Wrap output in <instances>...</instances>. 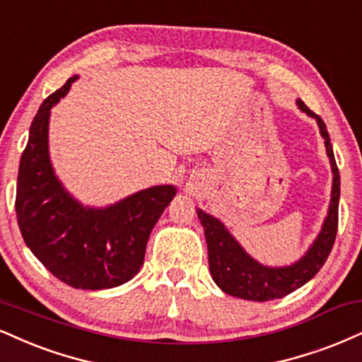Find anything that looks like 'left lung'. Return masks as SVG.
I'll list each match as a JSON object with an SVG mask.
<instances>
[{"label":"left lung","instance_id":"left-lung-1","mask_svg":"<svg viewBox=\"0 0 362 362\" xmlns=\"http://www.w3.org/2000/svg\"><path fill=\"white\" fill-rule=\"evenodd\" d=\"M298 107L305 111L308 116L317 119L322 136L325 139V148H327V153L330 156V163H332L334 185L329 216L325 219L324 228H322V233L317 238V241L313 243V246L298 263L286 268H267L250 258L219 221L206 214V212L197 211L200 224L204 226V233H206L211 275L217 283V286L228 295H233V297L252 300V302H267V300L286 297L291 291H295L302 285H305L308 280H312L319 273V269L324 267L325 259L329 258L330 251H332L339 226L341 177H339V168L334 158L327 126H325L319 115L308 110L303 101H298Z\"/></svg>","mask_w":362,"mask_h":362}]
</instances>
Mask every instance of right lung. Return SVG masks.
<instances>
[{
    "mask_svg": "<svg viewBox=\"0 0 362 362\" xmlns=\"http://www.w3.org/2000/svg\"><path fill=\"white\" fill-rule=\"evenodd\" d=\"M74 76L42 103L20 160L16 219L27 246L55 278L81 290L123 285L145 259L151 229L177 190L151 187L107 209H86L54 175L47 129L50 107L71 89Z\"/></svg>",
    "mask_w": 362,
    "mask_h": 362,
    "instance_id": "1",
    "label": "right lung"
}]
</instances>
